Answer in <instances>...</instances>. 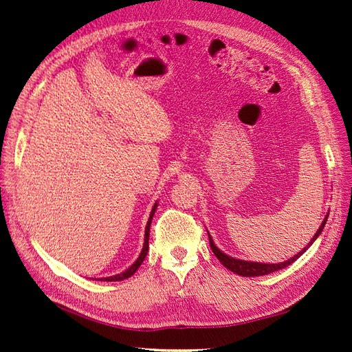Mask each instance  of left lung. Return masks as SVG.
I'll return each mask as SVG.
<instances>
[{"mask_svg": "<svg viewBox=\"0 0 352 352\" xmlns=\"http://www.w3.org/2000/svg\"><path fill=\"white\" fill-rule=\"evenodd\" d=\"M326 221H327V216L324 217V220H323V223L320 225V228H318L317 233L313 236L311 242L308 243V247H310V245L317 239V236L320 235L323 228H324V225H326ZM208 238H210L211 251L214 252V255L219 258V261H220L223 265H225L226 269H229L230 272L236 273V274H239V276H243V278H254V276H264V274H269V273H273V272L282 270V269L287 267V265H291L298 257H301V255H302V254L307 251V248H308V247H307V248L301 250V252H298L296 255H294V257H292L291 260H287V261H283V263H279V264H265V263H252V261H242V260L232 258V257H229V255H226L225 252H221V251L216 247L214 242H212V239H211V236H210V233H208Z\"/></svg>", "mask_w": 352, "mask_h": 352, "instance_id": "8db88e82", "label": "left lung"}]
</instances>
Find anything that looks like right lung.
<instances>
[{"mask_svg":"<svg viewBox=\"0 0 352 352\" xmlns=\"http://www.w3.org/2000/svg\"><path fill=\"white\" fill-rule=\"evenodd\" d=\"M155 208H157V202H155L154 207H153V210H151L150 219H148L146 228H145V242H144V248H142V251H141V255H140V257H138V260L131 265L129 269L124 270L123 273H120V274H116V276H110V278H104V279H101V280H107V282L123 280V279L131 278V276H132L138 269H140V265H141V264H142V261L145 260V255H146V252H148V239H150V226H151V220H153V216H154V212H155Z\"/></svg>","mask_w":352,"mask_h":352,"instance_id":"add662e5","label":"right lung"}]
</instances>
